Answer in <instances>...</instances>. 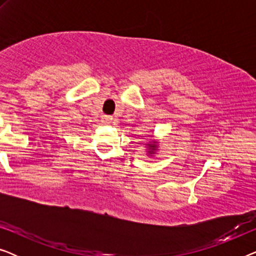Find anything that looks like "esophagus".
Listing matches in <instances>:
<instances>
[{"label":"esophagus","mask_w":256,"mask_h":256,"mask_svg":"<svg viewBox=\"0 0 256 256\" xmlns=\"http://www.w3.org/2000/svg\"><path fill=\"white\" fill-rule=\"evenodd\" d=\"M102 118V122H104V124H110V122L112 121V118H112L110 116V115H102V118Z\"/></svg>","instance_id":"esophagus-1"}]
</instances>
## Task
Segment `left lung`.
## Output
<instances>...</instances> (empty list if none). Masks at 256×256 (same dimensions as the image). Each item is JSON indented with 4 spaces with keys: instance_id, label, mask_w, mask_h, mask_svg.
I'll list each match as a JSON object with an SVG mask.
<instances>
[{
    "instance_id": "8db88e82",
    "label": "left lung",
    "mask_w": 256,
    "mask_h": 256,
    "mask_svg": "<svg viewBox=\"0 0 256 256\" xmlns=\"http://www.w3.org/2000/svg\"><path fill=\"white\" fill-rule=\"evenodd\" d=\"M149 146H152V148L154 149V148H155V146H155V144H149Z\"/></svg>"
}]
</instances>
